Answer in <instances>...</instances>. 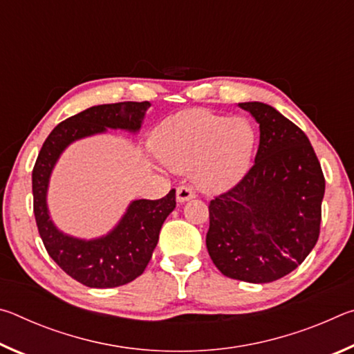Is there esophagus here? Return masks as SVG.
Masks as SVG:
<instances>
[{
	"label": "esophagus",
	"mask_w": 354,
	"mask_h": 354,
	"mask_svg": "<svg viewBox=\"0 0 354 354\" xmlns=\"http://www.w3.org/2000/svg\"><path fill=\"white\" fill-rule=\"evenodd\" d=\"M192 198H195V190L190 187L189 184H184V185H179L178 190H176V200L179 203H185Z\"/></svg>",
	"instance_id": "1"
}]
</instances>
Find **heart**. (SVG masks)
Segmentation results:
<instances>
[{
    "instance_id": "1",
    "label": "heart",
    "mask_w": 354,
    "mask_h": 354,
    "mask_svg": "<svg viewBox=\"0 0 354 354\" xmlns=\"http://www.w3.org/2000/svg\"><path fill=\"white\" fill-rule=\"evenodd\" d=\"M153 145L171 170L194 169L195 181L203 189L221 190L247 173L256 133L242 117L189 109L165 118L154 131Z\"/></svg>"
}]
</instances>
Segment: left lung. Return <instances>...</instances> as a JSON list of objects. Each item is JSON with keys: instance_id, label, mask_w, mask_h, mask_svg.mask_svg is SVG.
Instances as JSON below:
<instances>
[{"instance_id": "obj_1", "label": "left lung", "mask_w": 354, "mask_h": 354, "mask_svg": "<svg viewBox=\"0 0 354 354\" xmlns=\"http://www.w3.org/2000/svg\"><path fill=\"white\" fill-rule=\"evenodd\" d=\"M259 123L254 164L209 203L206 247L227 278L272 283L313 251L320 234L325 176L308 136L274 107L241 103Z\"/></svg>"}]
</instances>
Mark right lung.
Masks as SVG:
<instances>
[{
  "mask_svg": "<svg viewBox=\"0 0 354 354\" xmlns=\"http://www.w3.org/2000/svg\"><path fill=\"white\" fill-rule=\"evenodd\" d=\"M148 101H123L88 107L64 120L41 145L32 169L34 217L48 254L62 270L87 287H118L140 277L159 241L165 218L176 207V190L160 200H136L111 234L97 241H80L56 230L48 215L46 187L59 154L81 137L104 133L106 128L137 131Z\"/></svg>",
  "mask_w": 354,
  "mask_h": 354,
  "instance_id": "obj_1",
  "label": "right lung"
}]
</instances>
